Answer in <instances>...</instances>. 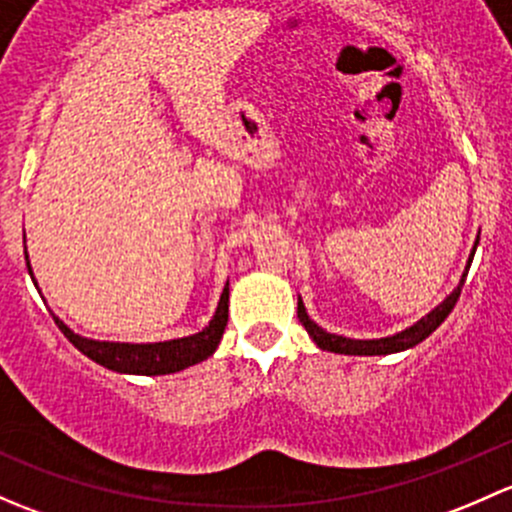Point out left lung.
<instances>
[{
	"label": "left lung",
	"instance_id": "1",
	"mask_svg": "<svg viewBox=\"0 0 512 512\" xmlns=\"http://www.w3.org/2000/svg\"><path fill=\"white\" fill-rule=\"evenodd\" d=\"M478 241H481V231H478V239H476V244H473V251H471V256H468L466 268H463V276H461V281H458V286L453 288V291L446 295V298L441 300V303L436 305L431 313H426L424 318L416 320L412 328L402 330V333L379 337V340H352V337L328 333V330H323L318 323H313V320H310V315H308V310H305L303 300L298 298L300 323H303V328L308 330V335L313 337V342L320 347V350L337 352V355H394V352L412 350L414 345H419L421 340H426V337L434 333V330L439 328V325L444 323L446 318H449V313L453 310V305H456L458 295H461L463 283H466L468 268H471V261H473V254H476Z\"/></svg>",
	"mask_w": 512,
	"mask_h": 512
}]
</instances>
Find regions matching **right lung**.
Segmentation results:
<instances>
[{"instance_id":"1","label":"right lung","mask_w":512,"mask_h":512,"mask_svg":"<svg viewBox=\"0 0 512 512\" xmlns=\"http://www.w3.org/2000/svg\"><path fill=\"white\" fill-rule=\"evenodd\" d=\"M26 268H29V276L36 286L34 271H31L29 254H26ZM56 325L63 335L68 337V342H73V347L83 352L86 357H91L98 365L108 367V370L120 372V374H145V377H157V374H172L179 370H187V367L197 365V362L207 360L217 352L221 335H224L226 320H229V283L224 286L221 293L217 313L209 320V325L199 333L177 337V340H165V342H108V340H91V337H83L73 333L61 318H56Z\"/></svg>"}]
</instances>
